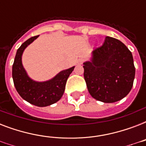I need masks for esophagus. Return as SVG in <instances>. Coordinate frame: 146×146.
Here are the masks:
<instances>
[{"label": "esophagus", "instance_id": "obj_1", "mask_svg": "<svg viewBox=\"0 0 146 146\" xmlns=\"http://www.w3.org/2000/svg\"><path fill=\"white\" fill-rule=\"evenodd\" d=\"M83 61H84V60L82 59V58H81V59H80V60H78V61H77V64H80V65H81V64H82V63H83Z\"/></svg>", "mask_w": 146, "mask_h": 146}]
</instances>
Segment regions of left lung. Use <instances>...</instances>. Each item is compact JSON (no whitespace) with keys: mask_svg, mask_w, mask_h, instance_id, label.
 <instances>
[{"mask_svg":"<svg viewBox=\"0 0 146 146\" xmlns=\"http://www.w3.org/2000/svg\"><path fill=\"white\" fill-rule=\"evenodd\" d=\"M84 79L92 97L104 103L118 102L129 94L135 78L130 50L123 42L107 36L102 46L83 63Z\"/></svg>","mask_w":146,"mask_h":146,"instance_id":"obj_1","label":"left lung"}]
</instances>
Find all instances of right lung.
Masks as SVG:
<instances>
[{
    "instance_id": "right-lung-1",
    "label": "right lung",
    "mask_w": 146,
    "mask_h": 146,
    "mask_svg": "<svg viewBox=\"0 0 146 146\" xmlns=\"http://www.w3.org/2000/svg\"><path fill=\"white\" fill-rule=\"evenodd\" d=\"M38 36L29 38L18 48L13 64L12 76L17 92L25 101L35 106L46 107L54 104L61 98L66 80L75 66L60 71L54 77L44 82H38L31 79L23 67L22 56L27 46Z\"/></svg>"
}]
</instances>
